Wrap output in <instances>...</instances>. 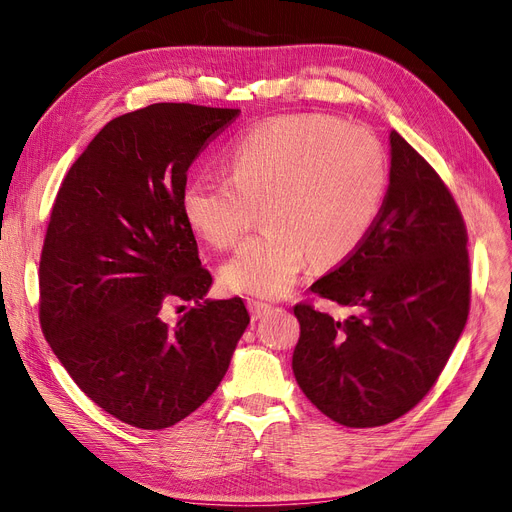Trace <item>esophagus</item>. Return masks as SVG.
I'll return each instance as SVG.
<instances>
[{"label":"esophagus","mask_w":512,"mask_h":512,"mask_svg":"<svg viewBox=\"0 0 512 512\" xmlns=\"http://www.w3.org/2000/svg\"><path fill=\"white\" fill-rule=\"evenodd\" d=\"M247 305H249V311H251L253 319H261L263 315H267V313L272 311V305H267L263 301H255V299H249Z\"/></svg>","instance_id":"obj_1"}]
</instances>
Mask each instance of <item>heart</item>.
<instances>
[{"mask_svg": "<svg viewBox=\"0 0 512 512\" xmlns=\"http://www.w3.org/2000/svg\"><path fill=\"white\" fill-rule=\"evenodd\" d=\"M230 176L197 172L184 184V218L213 247H232L257 203L267 222L224 265L230 290L280 297L309 257L334 265L371 232L386 191L380 141L328 114H286L253 126L228 149Z\"/></svg>", "mask_w": 512, "mask_h": 512, "instance_id": "1", "label": "heart"}]
</instances>
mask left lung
Instances as JSON below:
<instances>
[{
  "instance_id": "8db88e82",
  "label": "left lung",
  "mask_w": 512,
  "mask_h": 512,
  "mask_svg": "<svg viewBox=\"0 0 512 512\" xmlns=\"http://www.w3.org/2000/svg\"><path fill=\"white\" fill-rule=\"evenodd\" d=\"M390 184L361 247L324 278L317 297L353 309L334 319L294 305L301 336L292 371L305 396L346 427H378L434 388L469 315L463 213L438 172L390 132Z\"/></svg>"
}]
</instances>
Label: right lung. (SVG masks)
<instances>
[{
	"instance_id": "1",
	"label": "right lung",
	"mask_w": 512,
	"mask_h": 512,
	"mask_svg": "<svg viewBox=\"0 0 512 512\" xmlns=\"http://www.w3.org/2000/svg\"><path fill=\"white\" fill-rule=\"evenodd\" d=\"M240 110L153 103L107 122L68 170L39 261L43 336L116 419L164 429L220 386L249 326L240 297L201 301L211 274L182 211L186 172ZM174 300L198 305L174 325Z\"/></svg>"
}]
</instances>
